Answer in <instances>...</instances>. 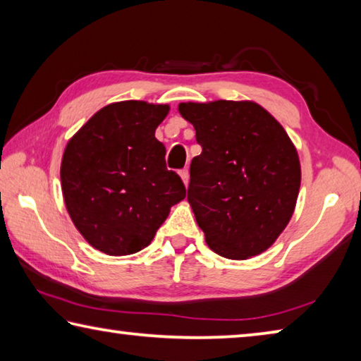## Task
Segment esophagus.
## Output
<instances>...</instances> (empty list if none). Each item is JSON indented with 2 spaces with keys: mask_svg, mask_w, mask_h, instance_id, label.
I'll use <instances>...</instances> for the list:
<instances>
[{
  "mask_svg": "<svg viewBox=\"0 0 361 361\" xmlns=\"http://www.w3.org/2000/svg\"><path fill=\"white\" fill-rule=\"evenodd\" d=\"M180 176H181L183 183H185V186H188V183H189V170L188 169L180 170Z\"/></svg>",
  "mask_w": 361,
  "mask_h": 361,
  "instance_id": "esophagus-1",
  "label": "esophagus"
}]
</instances>
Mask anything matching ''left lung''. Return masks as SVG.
I'll return each mask as SVG.
<instances>
[{
  "mask_svg": "<svg viewBox=\"0 0 361 361\" xmlns=\"http://www.w3.org/2000/svg\"><path fill=\"white\" fill-rule=\"evenodd\" d=\"M202 146L188 200L209 247L229 259L259 255L295 210L301 167L283 127L252 102L181 103Z\"/></svg>",
  "mask_w": 361,
  "mask_h": 361,
  "instance_id": "obj_1",
  "label": "left lung"
}]
</instances>
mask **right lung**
<instances>
[{"mask_svg":"<svg viewBox=\"0 0 361 361\" xmlns=\"http://www.w3.org/2000/svg\"><path fill=\"white\" fill-rule=\"evenodd\" d=\"M167 105L127 100L102 108L66 145L60 178L66 210L94 248L111 256L148 247L186 197L154 137Z\"/></svg>","mask_w":361,"mask_h":361,"instance_id":"add662e5","label":"right lung"}]
</instances>
